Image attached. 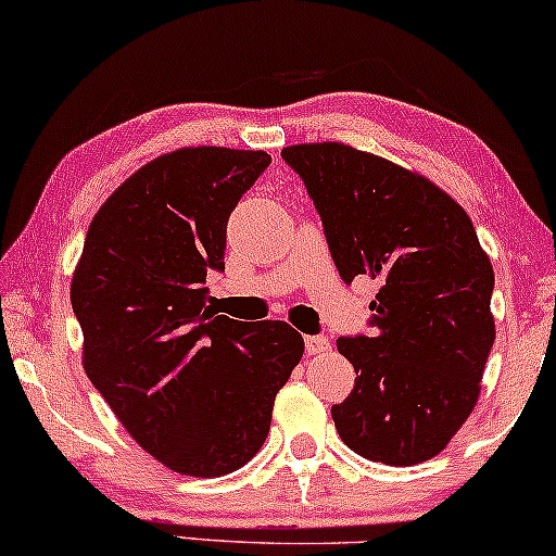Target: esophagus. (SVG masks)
I'll return each instance as SVG.
<instances>
[{"label": "esophagus", "mask_w": 556, "mask_h": 556, "mask_svg": "<svg viewBox=\"0 0 556 556\" xmlns=\"http://www.w3.org/2000/svg\"><path fill=\"white\" fill-rule=\"evenodd\" d=\"M304 348H306L308 355H319V352L329 348V340H327V337H321V334H308L304 340Z\"/></svg>", "instance_id": "34e87169"}]
</instances>
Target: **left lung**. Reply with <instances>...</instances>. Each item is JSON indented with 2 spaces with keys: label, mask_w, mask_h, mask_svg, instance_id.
<instances>
[{
  "label": "left lung",
  "mask_w": 556,
  "mask_h": 556,
  "mask_svg": "<svg viewBox=\"0 0 556 556\" xmlns=\"http://www.w3.org/2000/svg\"><path fill=\"white\" fill-rule=\"evenodd\" d=\"M280 157L304 181L344 283H380L370 331L337 340L357 372L331 406L337 434L372 463L431 459L475 408L495 342L493 265L470 216L427 178L340 142Z\"/></svg>",
  "instance_id": "1"
}]
</instances>
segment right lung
Instances as JSON below:
<instances>
[{"label": "right lung", "mask_w": 556, "mask_h": 556, "mask_svg": "<svg viewBox=\"0 0 556 556\" xmlns=\"http://www.w3.org/2000/svg\"><path fill=\"white\" fill-rule=\"evenodd\" d=\"M263 150L184 148L127 178L93 216L71 283L84 367L137 444L181 475L242 467L270 431L304 355L286 321L208 306L227 222L263 176Z\"/></svg>", "instance_id": "right-lung-1"}]
</instances>
